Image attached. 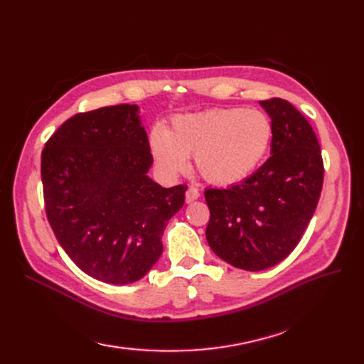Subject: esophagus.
I'll use <instances>...</instances> for the list:
<instances>
[{
    "instance_id": "34e87169",
    "label": "esophagus",
    "mask_w": 364,
    "mask_h": 364,
    "mask_svg": "<svg viewBox=\"0 0 364 364\" xmlns=\"http://www.w3.org/2000/svg\"><path fill=\"white\" fill-rule=\"evenodd\" d=\"M199 197H200V193H199V190L194 188V186H190V188L186 190V193H185L186 203H191V202L199 199Z\"/></svg>"
}]
</instances>
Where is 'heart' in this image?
<instances>
[{
  "mask_svg": "<svg viewBox=\"0 0 364 364\" xmlns=\"http://www.w3.org/2000/svg\"><path fill=\"white\" fill-rule=\"evenodd\" d=\"M273 136L270 118L258 109H209L178 115L168 129L150 130L153 161L165 178H176L194 156L202 178L215 185L243 181L266 158Z\"/></svg>",
  "mask_w": 364,
  "mask_h": 364,
  "instance_id": "obj_1",
  "label": "heart"
}]
</instances>
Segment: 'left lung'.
I'll list each match as a JSON object with an SVG mask.
<instances>
[{
	"label": "left lung",
	"mask_w": 364,
	"mask_h": 364,
	"mask_svg": "<svg viewBox=\"0 0 364 364\" xmlns=\"http://www.w3.org/2000/svg\"><path fill=\"white\" fill-rule=\"evenodd\" d=\"M259 105L272 118L270 158L229 188L205 190L208 245L230 266H277L301 241L323 185V159L313 127L282 98Z\"/></svg>",
	"instance_id": "8db88e82"
}]
</instances>
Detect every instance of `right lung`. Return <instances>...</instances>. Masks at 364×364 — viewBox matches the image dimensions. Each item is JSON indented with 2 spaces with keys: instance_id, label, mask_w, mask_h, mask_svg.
Returning <instances> with one entry per match:
<instances>
[{
  "instance_id": "obj_1",
  "label": "right lung",
  "mask_w": 364,
  "mask_h": 364,
  "mask_svg": "<svg viewBox=\"0 0 364 364\" xmlns=\"http://www.w3.org/2000/svg\"><path fill=\"white\" fill-rule=\"evenodd\" d=\"M138 106L68 118L46 142L41 178L48 223L74 264L94 279H141L162 253L161 237L188 186L162 188Z\"/></svg>"
}]
</instances>
